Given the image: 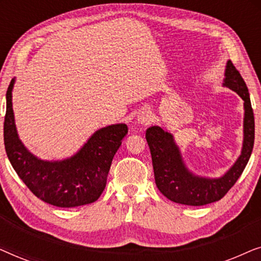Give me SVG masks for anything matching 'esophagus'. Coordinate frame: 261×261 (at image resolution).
<instances>
[{
	"mask_svg": "<svg viewBox=\"0 0 261 261\" xmlns=\"http://www.w3.org/2000/svg\"><path fill=\"white\" fill-rule=\"evenodd\" d=\"M153 120V114L151 110L148 109H142L139 112V115H138V121L140 123H144V124H147L151 122Z\"/></svg>",
	"mask_w": 261,
	"mask_h": 261,
	"instance_id": "obj_1",
	"label": "esophagus"
}]
</instances>
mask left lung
Masks as SVG:
<instances>
[{
    "label": "left lung",
    "instance_id": "8db88e82",
    "mask_svg": "<svg viewBox=\"0 0 261 261\" xmlns=\"http://www.w3.org/2000/svg\"><path fill=\"white\" fill-rule=\"evenodd\" d=\"M224 85L244 99L245 138L241 155L222 178L206 179L191 174L181 162L179 149L174 144L172 135L156 126L146 130L155 184L159 191L170 201L195 206L220 201L237 183L247 165L254 145V114L247 85L230 60L227 63Z\"/></svg>",
    "mask_w": 261,
    "mask_h": 261
}]
</instances>
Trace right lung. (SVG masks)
<instances>
[{
    "instance_id": "right-lung-1",
    "label": "right lung",
    "mask_w": 261,
    "mask_h": 261,
    "mask_svg": "<svg viewBox=\"0 0 261 261\" xmlns=\"http://www.w3.org/2000/svg\"><path fill=\"white\" fill-rule=\"evenodd\" d=\"M14 80L7 90L3 139L7 155L26 187L48 204L72 208L97 201L105 190L113 158L127 134L126 124H113L96 132L72 158L44 162L35 158L17 138L12 108Z\"/></svg>"
}]
</instances>
